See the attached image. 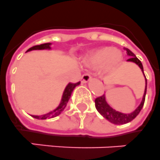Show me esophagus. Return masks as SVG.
Masks as SVG:
<instances>
[{"mask_svg": "<svg viewBox=\"0 0 160 160\" xmlns=\"http://www.w3.org/2000/svg\"><path fill=\"white\" fill-rule=\"evenodd\" d=\"M91 80V76L89 74H84L81 77V82L82 83H88Z\"/></svg>", "mask_w": 160, "mask_h": 160, "instance_id": "obj_1", "label": "esophagus"}]
</instances>
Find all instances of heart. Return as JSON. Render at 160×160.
<instances>
[{
	"instance_id": "1",
	"label": "heart",
	"mask_w": 160,
	"mask_h": 160,
	"mask_svg": "<svg viewBox=\"0 0 160 160\" xmlns=\"http://www.w3.org/2000/svg\"><path fill=\"white\" fill-rule=\"evenodd\" d=\"M122 60V53L116 48L103 46L92 49L83 56L81 62L86 67L100 65L102 74L111 73L119 65Z\"/></svg>"
}]
</instances>
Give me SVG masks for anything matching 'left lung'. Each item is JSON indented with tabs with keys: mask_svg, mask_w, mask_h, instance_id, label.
Returning <instances> with one entry per match:
<instances>
[{
	"mask_svg": "<svg viewBox=\"0 0 160 160\" xmlns=\"http://www.w3.org/2000/svg\"><path fill=\"white\" fill-rule=\"evenodd\" d=\"M124 50L126 51L127 54L130 57L127 61L132 62L136 63L137 65L141 68V70H142V73H143V75H144L145 76V80H146V88H145L144 95H143V98H142V102H141L140 105L137 107L135 111H132V112H131V113L129 114L122 113V112H119V111H115V109H113V108L107 103V100H106L105 94H103L102 96L98 97V98H97L95 99V107H96V109L98 110V111L99 113L102 115L103 117L105 118L106 119H107L108 121L114 123V124H124V123H128V122L132 121L133 119H135L137 115L140 113L141 110H142V107H143L146 93L147 81H146V78L144 74V71H143V67H142V62H141L140 60L138 59V58L135 56V54H134L130 49H127V48H124Z\"/></svg>",
	"mask_w": 160,
	"mask_h": 160,
	"instance_id": "left-lung-1",
	"label": "left lung"
}]
</instances>
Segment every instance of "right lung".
Instances as JSON below:
<instances>
[{
	"mask_svg": "<svg viewBox=\"0 0 160 160\" xmlns=\"http://www.w3.org/2000/svg\"><path fill=\"white\" fill-rule=\"evenodd\" d=\"M51 43H45V44H41V45H35V46L32 47L29 49H28L27 52L32 50H42V49H51ZM80 84V82L76 83V84H72V83H69V84L66 86L65 89H64L63 94L62 97V100L60 104L58 105V107L54 109L53 111H50L49 113L45 114V115H32V117L35 118V119H51V118L56 117L58 115H59L62 112L65 107H67V104H68V101H69L70 98H71V95H72V92H73L74 88H76L77 85Z\"/></svg>",
	"mask_w": 160,
	"mask_h": 160,
	"instance_id": "add662e5",
	"label": "right lung"
}]
</instances>
